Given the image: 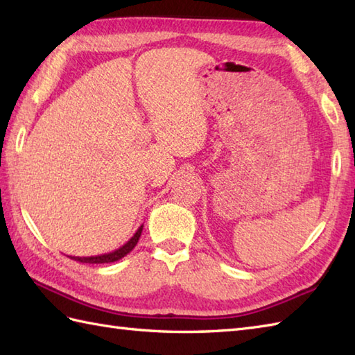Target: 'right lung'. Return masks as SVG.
Masks as SVG:
<instances>
[{
    "label": "right lung",
    "mask_w": 355,
    "mask_h": 355,
    "mask_svg": "<svg viewBox=\"0 0 355 355\" xmlns=\"http://www.w3.org/2000/svg\"><path fill=\"white\" fill-rule=\"evenodd\" d=\"M141 230H143V225H140L139 230L134 233V236L128 241L126 244H123L117 250L111 252V253H105V254H99V256H88V258H79V256H70L71 259L74 261H79V262H84V263H108V262H116L119 259H122L123 256H126L130 253L132 248L137 245L139 243V238L141 235Z\"/></svg>",
    "instance_id": "add662e5"
}]
</instances>
